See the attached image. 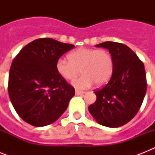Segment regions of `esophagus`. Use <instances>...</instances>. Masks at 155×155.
<instances>
[{
  "instance_id": "obj_1",
  "label": "esophagus",
  "mask_w": 155,
  "mask_h": 155,
  "mask_svg": "<svg viewBox=\"0 0 155 155\" xmlns=\"http://www.w3.org/2000/svg\"><path fill=\"white\" fill-rule=\"evenodd\" d=\"M85 92L84 91H80V90H75V94L76 95H83L84 94Z\"/></svg>"
}]
</instances>
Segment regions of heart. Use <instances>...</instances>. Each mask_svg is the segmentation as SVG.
Masks as SVG:
<instances>
[{
  "label": "heart",
  "instance_id": "b5f03b06",
  "mask_svg": "<svg viewBox=\"0 0 155 155\" xmlns=\"http://www.w3.org/2000/svg\"><path fill=\"white\" fill-rule=\"evenodd\" d=\"M68 58H59L56 69L67 80H74L81 70L83 75L72 82L76 88H87L94 83L97 86H103L113 75V58L107 50L81 47L71 52Z\"/></svg>",
  "mask_w": 155,
  "mask_h": 155
}]
</instances>
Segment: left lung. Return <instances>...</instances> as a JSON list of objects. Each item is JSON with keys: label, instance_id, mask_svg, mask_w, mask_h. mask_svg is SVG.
<instances>
[{"label": "left lung", "instance_id": "1", "mask_svg": "<svg viewBox=\"0 0 155 155\" xmlns=\"http://www.w3.org/2000/svg\"><path fill=\"white\" fill-rule=\"evenodd\" d=\"M96 47L108 50L114 68L108 84L94 92L97 101L88 110L101 125L120 127L132 120L142 105L147 87L144 64L122 43L104 42Z\"/></svg>", "mask_w": 155, "mask_h": 155}]
</instances>
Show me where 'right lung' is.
Returning <instances> with one entry per match:
<instances>
[{"label": "right lung", "mask_w": 155, "mask_h": 155, "mask_svg": "<svg viewBox=\"0 0 155 155\" xmlns=\"http://www.w3.org/2000/svg\"><path fill=\"white\" fill-rule=\"evenodd\" d=\"M75 46L44 38L30 42L11 64L8 91L21 119L36 127L59 118L75 95V88L61 76L56 63Z\"/></svg>", "instance_id": "add662e5"}]
</instances>
